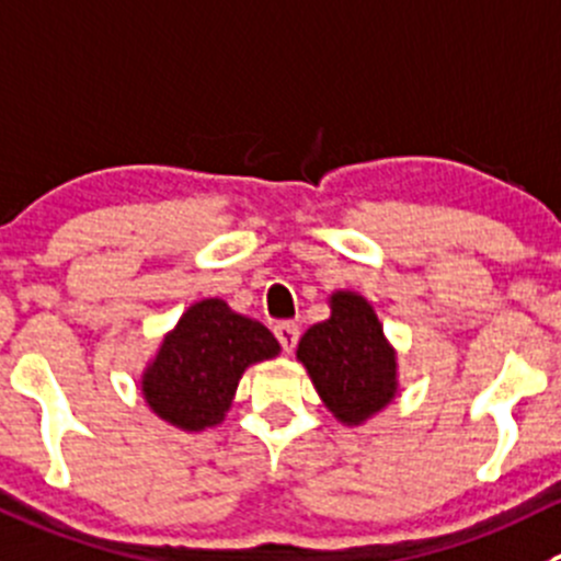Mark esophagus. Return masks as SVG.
Here are the masks:
<instances>
[{"label":"esophagus","instance_id":"esophagus-1","mask_svg":"<svg viewBox=\"0 0 561 561\" xmlns=\"http://www.w3.org/2000/svg\"><path fill=\"white\" fill-rule=\"evenodd\" d=\"M274 334H276V340H279L282 351L293 353V351H296L298 334H301V331H298L296 323H290V320H285V323H276V325H274Z\"/></svg>","mask_w":561,"mask_h":561}]
</instances>
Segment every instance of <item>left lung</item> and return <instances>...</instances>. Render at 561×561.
Masks as SVG:
<instances>
[{
	"label": "left lung",
	"instance_id": "left-lung-1",
	"mask_svg": "<svg viewBox=\"0 0 561 561\" xmlns=\"http://www.w3.org/2000/svg\"><path fill=\"white\" fill-rule=\"evenodd\" d=\"M298 362L307 367L325 408L345 425L378 413L397 391L394 351L375 309L356 293L331 296V318L301 336Z\"/></svg>",
	"mask_w": 561,
	"mask_h": 561
}]
</instances>
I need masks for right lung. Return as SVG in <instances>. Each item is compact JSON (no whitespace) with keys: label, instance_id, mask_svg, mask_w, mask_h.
<instances>
[{"label":"right lung","instance_id":"right-lung-1","mask_svg":"<svg viewBox=\"0 0 561 561\" xmlns=\"http://www.w3.org/2000/svg\"><path fill=\"white\" fill-rule=\"evenodd\" d=\"M276 353L279 342L263 323L205 298L164 336L142 375V394L170 425L205 431L225 419L243 369Z\"/></svg>","mask_w":561,"mask_h":561}]
</instances>
